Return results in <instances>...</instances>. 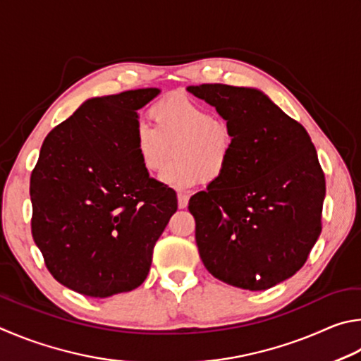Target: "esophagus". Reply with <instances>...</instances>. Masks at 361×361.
Instances as JSON below:
<instances>
[{
    "label": "esophagus",
    "mask_w": 361,
    "mask_h": 361,
    "mask_svg": "<svg viewBox=\"0 0 361 361\" xmlns=\"http://www.w3.org/2000/svg\"><path fill=\"white\" fill-rule=\"evenodd\" d=\"M188 204V197L184 193H179L177 195V206H179V209H185Z\"/></svg>",
    "instance_id": "obj_1"
}]
</instances>
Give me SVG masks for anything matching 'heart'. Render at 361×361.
Returning a JSON list of instances; mask_svg holds the SVG:
<instances>
[{"label":"heart","instance_id":"obj_1","mask_svg":"<svg viewBox=\"0 0 361 361\" xmlns=\"http://www.w3.org/2000/svg\"><path fill=\"white\" fill-rule=\"evenodd\" d=\"M154 128L139 125L135 149L142 168L149 173L160 171L174 152L160 176L163 185L174 190H188L217 182L224 177L235 152V135L228 122L214 118L212 112L185 94H169L150 107Z\"/></svg>","mask_w":361,"mask_h":361}]
</instances>
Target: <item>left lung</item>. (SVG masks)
<instances>
[{
  "instance_id": "8db88e82",
  "label": "left lung",
  "mask_w": 361,
  "mask_h": 361,
  "mask_svg": "<svg viewBox=\"0 0 361 361\" xmlns=\"http://www.w3.org/2000/svg\"><path fill=\"white\" fill-rule=\"evenodd\" d=\"M216 107L235 135L224 177L188 201L206 269L258 292L306 263L322 231L325 176L305 126L262 90L224 84L187 87Z\"/></svg>"
}]
</instances>
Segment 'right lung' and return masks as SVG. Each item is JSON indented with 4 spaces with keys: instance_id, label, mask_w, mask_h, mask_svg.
I'll use <instances>...</instances> for the list:
<instances>
[{
    "instance_id": "add662e5",
    "label": "right lung",
    "mask_w": 361,
    "mask_h": 361,
    "mask_svg": "<svg viewBox=\"0 0 361 361\" xmlns=\"http://www.w3.org/2000/svg\"><path fill=\"white\" fill-rule=\"evenodd\" d=\"M137 88L90 98L49 133L31 173V233L61 286L93 298L130 292L177 211L173 188L142 168L137 111L160 94Z\"/></svg>"
}]
</instances>
